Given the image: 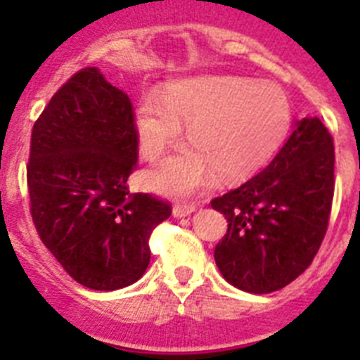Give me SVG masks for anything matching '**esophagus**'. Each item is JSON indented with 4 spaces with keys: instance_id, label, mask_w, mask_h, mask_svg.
<instances>
[{
    "instance_id": "obj_1",
    "label": "esophagus",
    "mask_w": 360,
    "mask_h": 360,
    "mask_svg": "<svg viewBox=\"0 0 360 360\" xmlns=\"http://www.w3.org/2000/svg\"><path fill=\"white\" fill-rule=\"evenodd\" d=\"M196 209V203L189 202V203H174V207H173V214L176 216V218H184V216H189L191 212L195 211Z\"/></svg>"
}]
</instances>
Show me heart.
<instances>
[{
    "instance_id": "b5f03b06",
    "label": "heart",
    "mask_w": 360,
    "mask_h": 360,
    "mask_svg": "<svg viewBox=\"0 0 360 360\" xmlns=\"http://www.w3.org/2000/svg\"><path fill=\"white\" fill-rule=\"evenodd\" d=\"M290 108L281 88L243 77H196L148 91L136 106V133L146 160L157 162L182 135L193 146L149 174L169 195H189L212 180L214 169L238 178L262 167L287 133Z\"/></svg>"
}]
</instances>
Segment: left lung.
I'll return each instance as SVG.
<instances>
[{
    "instance_id": "obj_1",
    "label": "left lung",
    "mask_w": 360,
    "mask_h": 360,
    "mask_svg": "<svg viewBox=\"0 0 360 360\" xmlns=\"http://www.w3.org/2000/svg\"><path fill=\"white\" fill-rule=\"evenodd\" d=\"M333 164L328 129L317 117L303 119L262 173L212 200L227 218L214 259L231 285L269 294L311 265L332 212Z\"/></svg>"
}]
</instances>
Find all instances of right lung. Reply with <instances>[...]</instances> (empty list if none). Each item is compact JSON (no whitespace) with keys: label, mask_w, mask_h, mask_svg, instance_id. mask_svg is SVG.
<instances>
[{"label":"right lung","mask_w":360,"mask_h":360,"mask_svg":"<svg viewBox=\"0 0 360 360\" xmlns=\"http://www.w3.org/2000/svg\"><path fill=\"white\" fill-rule=\"evenodd\" d=\"M139 162L135 110L97 68L53 94L32 128L27 184L44 247L82 287L117 290L142 278L149 238L171 203L129 193Z\"/></svg>","instance_id":"right-lung-1"}]
</instances>
